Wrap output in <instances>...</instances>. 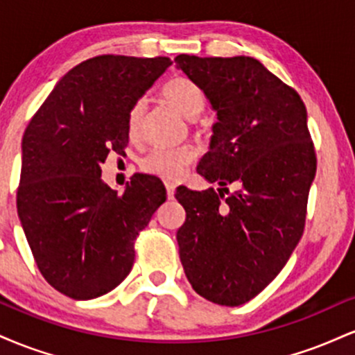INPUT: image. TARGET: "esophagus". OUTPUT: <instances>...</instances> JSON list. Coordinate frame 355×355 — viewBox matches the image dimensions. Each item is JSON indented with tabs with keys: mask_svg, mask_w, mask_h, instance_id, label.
<instances>
[{
	"mask_svg": "<svg viewBox=\"0 0 355 355\" xmlns=\"http://www.w3.org/2000/svg\"><path fill=\"white\" fill-rule=\"evenodd\" d=\"M165 187H166V197H168L170 200H172L173 195H175V183L165 182Z\"/></svg>",
	"mask_w": 355,
	"mask_h": 355,
	"instance_id": "1",
	"label": "esophagus"
}]
</instances>
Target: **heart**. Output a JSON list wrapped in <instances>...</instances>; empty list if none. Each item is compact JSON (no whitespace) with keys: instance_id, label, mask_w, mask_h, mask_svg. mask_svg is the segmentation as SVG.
<instances>
[{"instance_id":"b5f03b06","label":"heart","mask_w":355,"mask_h":355,"mask_svg":"<svg viewBox=\"0 0 355 355\" xmlns=\"http://www.w3.org/2000/svg\"><path fill=\"white\" fill-rule=\"evenodd\" d=\"M162 96L170 107H173L182 116L189 118V120L197 118L205 107L203 89L185 76H173L166 81L162 88ZM141 115H144V101H138L130 110L128 121H126L128 135L132 138L137 137ZM195 157H197V152L190 145L173 146V148L157 146L141 158L140 165L145 172L166 178V180H175L185 172V168L195 160Z\"/></svg>"}]
</instances>
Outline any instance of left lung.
Returning <instances> with one entry per match:
<instances>
[{"label": "left lung", "mask_w": 355, "mask_h": 355, "mask_svg": "<svg viewBox=\"0 0 355 355\" xmlns=\"http://www.w3.org/2000/svg\"><path fill=\"white\" fill-rule=\"evenodd\" d=\"M175 63L217 112L197 172L220 187L177 190L187 211L178 254L198 295L235 307L279 275L302 237L317 168L307 110L295 89L250 56L178 55ZM230 182L239 185L232 194Z\"/></svg>", "instance_id": "left-lung-1"}]
</instances>
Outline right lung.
I'll use <instances>...</instances> for the list:
<instances>
[{"label":"right lung","instance_id":"add662e5","mask_svg":"<svg viewBox=\"0 0 355 355\" xmlns=\"http://www.w3.org/2000/svg\"><path fill=\"white\" fill-rule=\"evenodd\" d=\"M170 58L101 55L76 64L31 118L21 144L18 217L46 282L75 300L108 294L130 274L133 243L165 202L164 183L137 173L123 193L101 180L128 144V113Z\"/></svg>","mask_w":355,"mask_h":355}]
</instances>
